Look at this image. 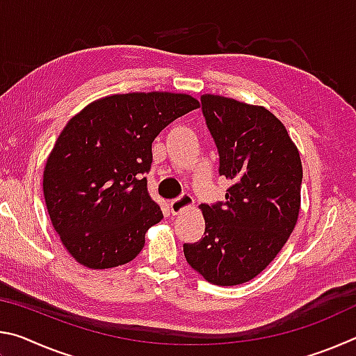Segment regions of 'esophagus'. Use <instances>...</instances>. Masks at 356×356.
Segmentation results:
<instances>
[{
    "label": "esophagus",
    "instance_id": "esophagus-1",
    "mask_svg": "<svg viewBox=\"0 0 356 356\" xmlns=\"http://www.w3.org/2000/svg\"><path fill=\"white\" fill-rule=\"evenodd\" d=\"M191 204H193L191 195H188V193H182V195H180L179 197H176V200H172V201L170 202V209H171V212H172L174 215H177V213L182 212L184 209L190 207Z\"/></svg>",
    "mask_w": 356,
    "mask_h": 356
}]
</instances>
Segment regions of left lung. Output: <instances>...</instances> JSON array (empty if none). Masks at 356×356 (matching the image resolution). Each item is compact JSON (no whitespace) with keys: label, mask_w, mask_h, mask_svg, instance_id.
<instances>
[{"label":"left lung","mask_w":356,"mask_h":356,"mask_svg":"<svg viewBox=\"0 0 356 356\" xmlns=\"http://www.w3.org/2000/svg\"><path fill=\"white\" fill-rule=\"evenodd\" d=\"M202 116L232 180L226 201L202 204L206 231L184 243L186 262L216 286L254 278L291 236L300 212L303 170L284 125L262 106L206 94Z\"/></svg>","instance_id":"1"}]
</instances>
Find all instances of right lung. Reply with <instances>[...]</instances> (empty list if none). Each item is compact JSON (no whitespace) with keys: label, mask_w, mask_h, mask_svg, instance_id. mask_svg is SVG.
I'll return each mask as SVG.
<instances>
[{"label":"right lung","mask_w":356,"mask_h":356,"mask_svg":"<svg viewBox=\"0 0 356 356\" xmlns=\"http://www.w3.org/2000/svg\"><path fill=\"white\" fill-rule=\"evenodd\" d=\"M197 106L185 94H118L69 120L47 160L44 196L53 227L76 262L100 270L140 254L147 229L163 218L144 177L152 143Z\"/></svg>","instance_id":"1"}]
</instances>
